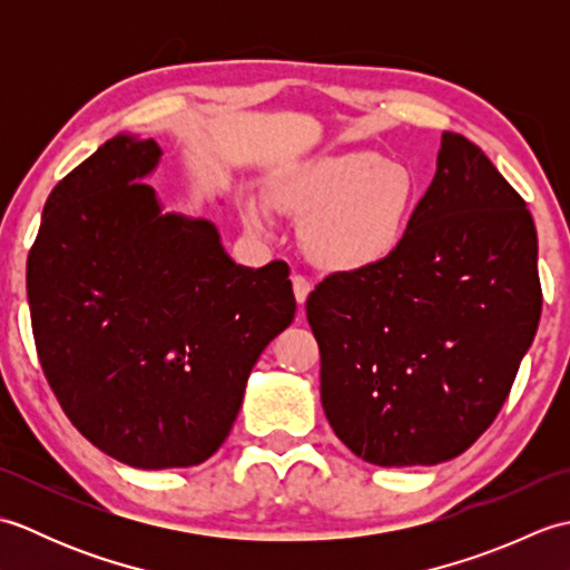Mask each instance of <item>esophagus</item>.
<instances>
[{
  "label": "esophagus",
  "mask_w": 570,
  "mask_h": 570,
  "mask_svg": "<svg viewBox=\"0 0 570 570\" xmlns=\"http://www.w3.org/2000/svg\"><path fill=\"white\" fill-rule=\"evenodd\" d=\"M292 284H294V296H296V301H298V306H304V304H306V298H308V294H311V282H308V276H304V274H294V276H292Z\"/></svg>",
  "instance_id": "34e87169"
}]
</instances>
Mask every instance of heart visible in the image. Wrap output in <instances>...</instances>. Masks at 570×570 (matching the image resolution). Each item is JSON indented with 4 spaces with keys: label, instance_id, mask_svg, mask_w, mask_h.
I'll list each match as a JSON object with an SVG mask.
<instances>
[{
    "label": "heart",
    "instance_id": "1",
    "mask_svg": "<svg viewBox=\"0 0 570 570\" xmlns=\"http://www.w3.org/2000/svg\"><path fill=\"white\" fill-rule=\"evenodd\" d=\"M272 205L306 223L308 257L328 272H365L394 257L409 233L419 200V180L409 166L380 154L323 156L298 166L269 193ZM247 223L266 227L257 205Z\"/></svg>",
    "mask_w": 570,
    "mask_h": 570
}]
</instances>
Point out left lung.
<instances>
[{"label":"left lung","instance_id":"8db88e82","mask_svg":"<svg viewBox=\"0 0 570 570\" xmlns=\"http://www.w3.org/2000/svg\"><path fill=\"white\" fill-rule=\"evenodd\" d=\"M537 229L480 147L443 131L392 259L325 276L306 301L337 439L384 468L435 465L500 414L537 335Z\"/></svg>","mask_w":570,"mask_h":570}]
</instances>
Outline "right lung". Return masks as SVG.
Listing matches in <instances>:
<instances>
[{"label":"right lung","mask_w":570,"mask_h":570,"mask_svg":"<svg viewBox=\"0 0 570 570\" xmlns=\"http://www.w3.org/2000/svg\"><path fill=\"white\" fill-rule=\"evenodd\" d=\"M154 139L119 135L58 180L27 262L31 328L72 426L131 468H188L227 439L254 362L288 328V266L247 269L208 220L164 215Z\"/></svg>","instance_id":"1"}]
</instances>
